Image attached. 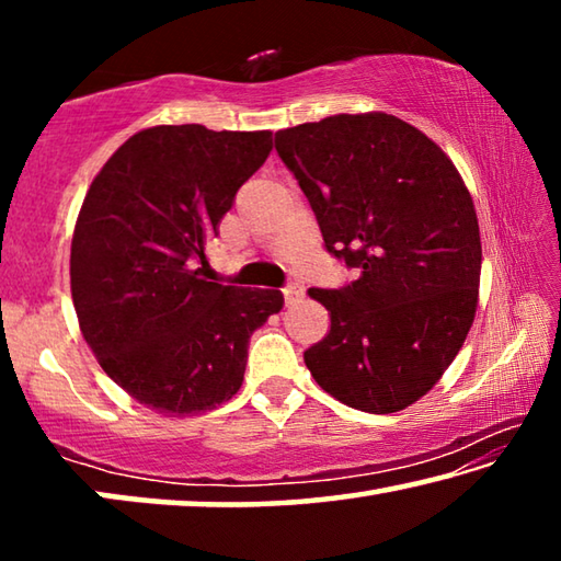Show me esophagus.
Returning a JSON list of instances; mask_svg holds the SVG:
<instances>
[{
    "mask_svg": "<svg viewBox=\"0 0 561 561\" xmlns=\"http://www.w3.org/2000/svg\"><path fill=\"white\" fill-rule=\"evenodd\" d=\"M282 291H284V301H287V304H294V301L304 297V287L299 282H289Z\"/></svg>",
    "mask_w": 561,
    "mask_h": 561,
    "instance_id": "34e87169",
    "label": "esophagus"
}]
</instances>
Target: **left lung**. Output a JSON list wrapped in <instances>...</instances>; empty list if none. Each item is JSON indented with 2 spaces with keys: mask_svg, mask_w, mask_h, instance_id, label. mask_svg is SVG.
<instances>
[{
  "mask_svg": "<svg viewBox=\"0 0 561 561\" xmlns=\"http://www.w3.org/2000/svg\"><path fill=\"white\" fill-rule=\"evenodd\" d=\"M329 254L356 270L309 289L331 317L304 364L336 401L403 411L438 383L472 327L480 227L453 160L388 113L329 116L274 136Z\"/></svg>",
  "mask_w": 561,
  "mask_h": 561,
  "instance_id": "8db88e82",
  "label": "left lung"
}]
</instances>
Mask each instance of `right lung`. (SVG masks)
Returning <instances> with one entry per match:
<instances>
[{
    "mask_svg": "<svg viewBox=\"0 0 561 561\" xmlns=\"http://www.w3.org/2000/svg\"><path fill=\"white\" fill-rule=\"evenodd\" d=\"M270 150V130L156 126L93 178L71 240L76 317L103 371L150 411L230 401L250 336L282 309L277 289L225 287L197 267Z\"/></svg>",
    "mask_w": 561,
    "mask_h": 561,
    "instance_id": "obj_1",
    "label": "right lung"
}]
</instances>
